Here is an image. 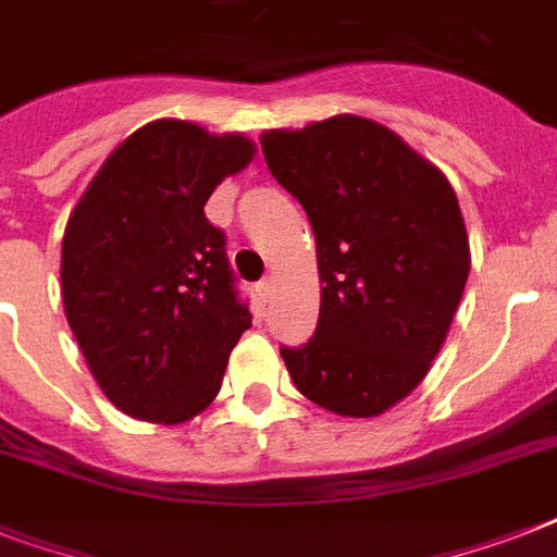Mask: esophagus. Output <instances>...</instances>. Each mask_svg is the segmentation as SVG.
<instances>
[{"label":"esophagus","mask_w":557,"mask_h":557,"mask_svg":"<svg viewBox=\"0 0 557 557\" xmlns=\"http://www.w3.org/2000/svg\"><path fill=\"white\" fill-rule=\"evenodd\" d=\"M274 288H277V280L274 277H265L260 283V297L262 300H271V295H274Z\"/></svg>","instance_id":"esophagus-1"}]
</instances>
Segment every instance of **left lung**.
<instances>
[{"label": "left lung", "instance_id": "left-lung-1", "mask_svg": "<svg viewBox=\"0 0 557 557\" xmlns=\"http://www.w3.org/2000/svg\"><path fill=\"white\" fill-rule=\"evenodd\" d=\"M271 176L314 234L321 314L304 349H280L323 410L381 416L424 381L471 271L466 219L436 164L379 121L332 115L265 129Z\"/></svg>", "mask_w": 557, "mask_h": 557}]
</instances>
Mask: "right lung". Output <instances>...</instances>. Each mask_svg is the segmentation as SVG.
Instances as JSON below:
<instances>
[{"mask_svg": "<svg viewBox=\"0 0 557 557\" xmlns=\"http://www.w3.org/2000/svg\"><path fill=\"white\" fill-rule=\"evenodd\" d=\"M253 152L243 133L159 117L109 152L65 222V321L103 396L138 422L199 416L251 326L205 201Z\"/></svg>", "mask_w": 557, "mask_h": 557, "instance_id": "right-lung-1", "label": "right lung"}]
</instances>
